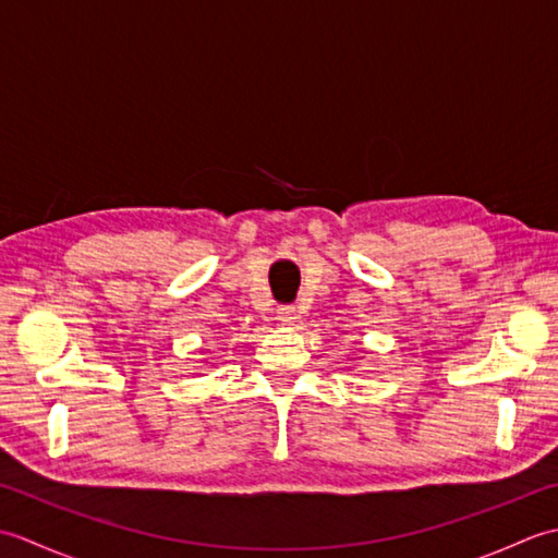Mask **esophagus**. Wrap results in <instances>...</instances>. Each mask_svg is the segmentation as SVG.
<instances>
[{
	"label": "esophagus",
	"instance_id": "obj_1",
	"mask_svg": "<svg viewBox=\"0 0 558 558\" xmlns=\"http://www.w3.org/2000/svg\"><path fill=\"white\" fill-rule=\"evenodd\" d=\"M298 314H300L298 306H280V310H278V318L286 326H292L294 318H298Z\"/></svg>",
	"mask_w": 558,
	"mask_h": 558
}]
</instances>
